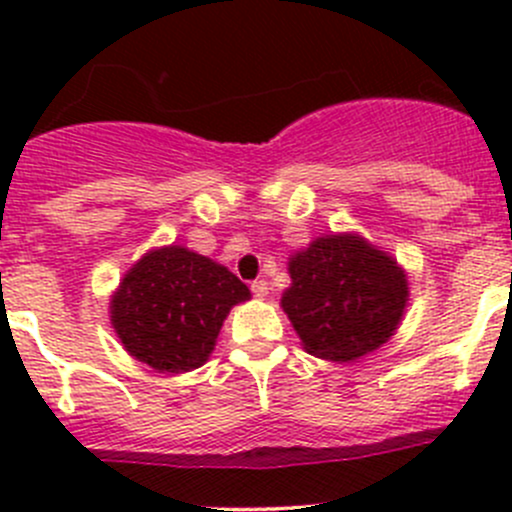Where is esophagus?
<instances>
[{
    "instance_id": "obj_1",
    "label": "esophagus",
    "mask_w": 512,
    "mask_h": 512,
    "mask_svg": "<svg viewBox=\"0 0 512 512\" xmlns=\"http://www.w3.org/2000/svg\"><path fill=\"white\" fill-rule=\"evenodd\" d=\"M252 294H255L257 299H265L267 294H270V285H267L265 280H257V282H252Z\"/></svg>"
}]
</instances>
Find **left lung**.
Returning <instances> with one entry per match:
<instances>
[{"instance_id": "1", "label": "left lung", "mask_w": 512, "mask_h": 512, "mask_svg": "<svg viewBox=\"0 0 512 512\" xmlns=\"http://www.w3.org/2000/svg\"><path fill=\"white\" fill-rule=\"evenodd\" d=\"M292 287L282 309L302 347L329 361H352L391 339L409 302L396 260L359 235L317 237L289 257Z\"/></svg>"}]
</instances>
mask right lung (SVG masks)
I'll return each instance as SVG.
<instances>
[{"instance_id":"right-lung-1","label":"right lung","mask_w":512,"mask_h":512,"mask_svg":"<svg viewBox=\"0 0 512 512\" xmlns=\"http://www.w3.org/2000/svg\"><path fill=\"white\" fill-rule=\"evenodd\" d=\"M250 289L210 257L188 247L151 250L126 272L111 297V324L123 349L165 374L198 369L220 327Z\"/></svg>"}]
</instances>
